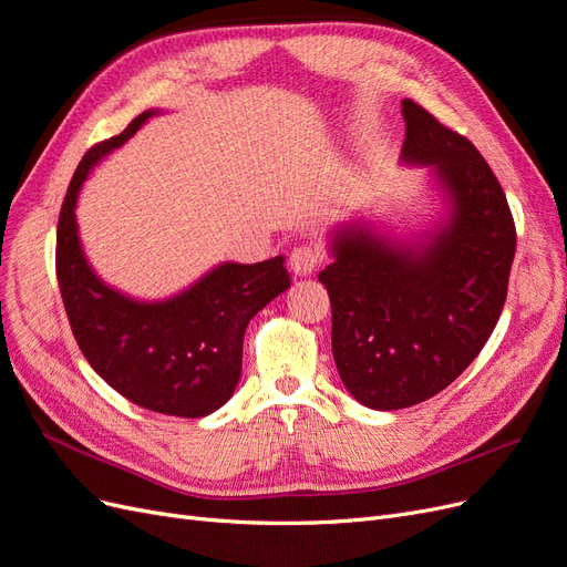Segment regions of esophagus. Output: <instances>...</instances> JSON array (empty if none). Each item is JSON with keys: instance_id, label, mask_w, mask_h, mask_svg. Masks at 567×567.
Here are the masks:
<instances>
[{"instance_id": "esophagus-1", "label": "esophagus", "mask_w": 567, "mask_h": 567, "mask_svg": "<svg viewBox=\"0 0 567 567\" xmlns=\"http://www.w3.org/2000/svg\"><path fill=\"white\" fill-rule=\"evenodd\" d=\"M321 262V252L315 246H298L290 252V269L296 274H312Z\"/></svg>"}]
</instances>
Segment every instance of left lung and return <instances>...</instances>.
Here are the masks:
<instances>
[{
	"mask_svg": "<svg viewBox=\"0 0 567 567\" xmlns=\"http://www.w3.org/2000/svg\"><path fill=\"white\" fill-rule=\"evenodd\" d=\"M402 158L435 167L452 198L447 227L421 248L346 227L319 274L340 379L381 411L425 402L468 369L499 321L516 255V221L480 151L416 101H402Z\"/></svg>",
	"mask_w": 567,
	"mask_h": 567,
	"instance_id": "left-lung-1",
	"label": "left lung"
}]
</instances>
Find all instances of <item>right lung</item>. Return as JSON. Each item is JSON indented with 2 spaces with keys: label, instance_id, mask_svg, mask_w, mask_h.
Listing matches in <instances>:
<instances>
[{
  "label": "right lung",
  "instance_id": "right-lung-1",
  "mask_svg": "<svg viewBox=\"0 0 567 567\" xmlns=\"http://www.w3.org/2000/svg\"><path fill=\"white\" fill-rule=\"evenodd\" d=\"M153 111L94 144L68 184L56 231V279L73 336L92 369L130 402L167 416L200 419L241 379L248 321L290 286L284 257L225 262L177 298L136 302L101 281L84 260L75 200L92 165L123 146Z\"/></svg>",
  "mask_w": 567,
  "mask_h": 567
}]
</instances>
